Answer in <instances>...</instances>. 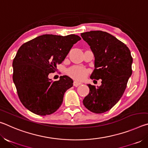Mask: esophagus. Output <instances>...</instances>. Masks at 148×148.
Wrapping results in <instances>:
<instances>
[{"mask_svg":"<svg viewBox=\"0 0 148 148\" xmlns=\"http://www.w3.org/2000/svg\"><path fill=\"white\" fill-rule=\"evenodd\" d=\"M81 84H82V83H80V82H77V81H74V83H73L74 86H75V87H77V86H79V85H81Z\"/></svg>","mask_w":148,"mask_h":148,"instance_id":"esophagus-1","label":"esophagus"}]
</instances>
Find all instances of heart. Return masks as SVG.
Instances as JSON below:
<instances>
[{
    "label": "heart",
    "instance_id": "heart-1",
    "mask_svg": "<svg viewBox=\"0 0 148 148\" xmlns=\"http://www.w3.org/2000/svg\"><path fill=\"white\" fill-rule=\"evenodd\" d=\"M88 70L82 66H74L68 70V74L76 80H82L88 74Z\"/></svg>",
    "mask_w": 148,
    "mask_h": 148
}]
</instances>
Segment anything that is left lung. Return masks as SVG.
Listing matches in <instances>:
<instances>
[{"label":"left lung","instance_id":"1","mask_svg":"<svg viewBox=\"0 0 148 148\" xmlns=\"http://www.w3.org/2000/svg\"><path fill=\"white\" fill-rule=\"evenodd\" d=\"M95 57L91 79H101V86L87 84L89 92L85 107L95 114L108 111L121 99L132 74V58L128 47L106 32L91 31L81 34Z\"/></svg>","mask_w":148,"mask_h":148}]
</instances>
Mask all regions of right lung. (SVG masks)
<instances>
[{"instance_id":"add662e5","label":"right lung","mask_w":148,"mask_h":148,"mask_svg":"<svg viewBox=\"0 0 148 148\" xmlns=\"http://www.w3.org/2000/svg\"><path fill=\"white\" fill-rule=\"evenodd\" d=\"M81 40L77 35L43 34L23 44L13 61V81L23 106L35 114L49 115L61 106L64 92L73 86L67 76L52 81L55 72L74 44Z\"/></svg>"}]
</instances>
